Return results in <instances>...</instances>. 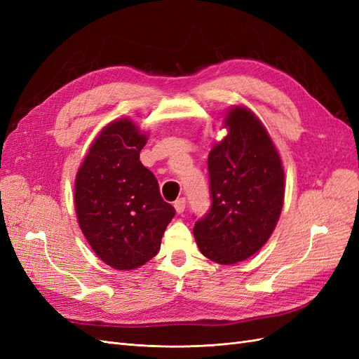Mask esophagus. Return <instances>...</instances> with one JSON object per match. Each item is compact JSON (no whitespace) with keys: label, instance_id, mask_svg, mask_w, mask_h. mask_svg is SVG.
<instances>
[{"label":"esophagus","instance_id":"esophagus-1","mask_svg":"<svg viewBox=\"0 0 359 359\" xmlns=\"http://www.w3.org/2000/svg\"><path fill=\"white\" fill-rule=\"evenodd\" d=\"M173 206H175V211H177L178 214H182L184 210H186V199H184V198L177 199L175 203H173Z\"/></svg>","mask_w":359,"mask_h":359}]
</instances>
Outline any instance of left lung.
Here are the masks:
<instances>
[{
    "label": "left lung",
    "instance_id": "1",
    "mask_svg": "<svg viewBox=\"0 0 359 359\" xmlns=\"http://www.w3.org/2000/svg\"><path fill=\"white\" fill-rule=\"evenodd\" d=\"M227 136L208 156L211 208L194 223L201 253L222 265L253 256L269 240L285 201V172L260 119L244 106L224 118Z\"/></svg>",
    "mask_w": 359,
    "mask_h": 359
}]
</instances>
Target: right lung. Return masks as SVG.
I'll return each mask as SVG.
<instances>
[{"instance_id":"1","label":"right lung","mask_w":359,"mask_h":359,"mask_svg":"<svg viewBox=\"0 0 359 359\" xmlns=\"http://www.w3.org/2000/svg\"><path fill=\"white\" fill-rule=\"evenodd\" d=\"M147 135L116 119L95 137L74 181L76 215L106 265L135 269L153 259L175 208L160 196L154 173L139 160Z\"/></svg>"}]
</instances>
